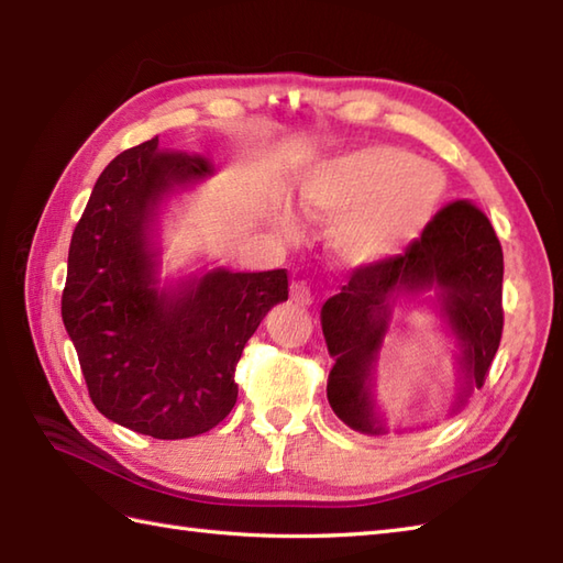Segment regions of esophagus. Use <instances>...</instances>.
I'll use <instances>...</instances> for the list:
<instances>
[{
    "label": "esophagus",
    "instance_id": "1",
    "mask_svg": "<svg viewBox=\"0 0 563 563\" xmlns=\"http://www.w3.org/2000/svg\"><path fill=\"white\" fill-rule=\"evenodd\" d=\"M290 297H292V302L302 305V307L314 305V292H312V288H309V283H305V280H297L290 285Z\"/></svg>",
    "mask_w": 563,
    "mask_h": 563
}]
</instances>
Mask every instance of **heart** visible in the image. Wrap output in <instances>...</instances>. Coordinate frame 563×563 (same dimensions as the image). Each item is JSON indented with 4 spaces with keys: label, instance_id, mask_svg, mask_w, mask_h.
<instances>
[{
    "label": "heart",
    "instance_id": "obj_1",
    "mask_svg": "<svg viewBox=\"0 0 563 563\" xmlns=\"http://www.w3.org/2000/svg\"><path fill=\"white\" fill-rule=\"evenodd\" d=\"M300 208L312 220H333L331 254L349 268L397 256L433 218L445 181L409 152L367 147L309 169Z\"/></svg>",
    "mask_w": 563,
    "mask_h": 563
}]
</instances>
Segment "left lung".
Instances as JSON below:
<instances>
[{"label": "left lung", "mask_w": 563, "mask_h": 563, "mask_svg": "<svg viewBox=\"0 0 563 563\" xmlns=\"http://www.w3.org/2000/svg\"><path fill=\"white\" fill-rule=\"evenodd\" d=\"M438 290L440 312L462 349L464 389H482L504 333V249L486 214L454 200L426 224L404 254L355 268L349 285L321 307L331 357L327 385L333 413L361 433L379 435L373 367L399 295Z\"/></svg>", "instance_id": "obj_1"}]
</instances>
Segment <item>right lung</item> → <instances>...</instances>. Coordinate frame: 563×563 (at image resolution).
<instances>
[{
	"mask_svg": "<svg viewBox=\"0 0 563 563\" xmlns=\"http://www.w3.org/2000/svg\"><path fill=\"white\" fill-rule=\"evenodd\" d=\"M157 145L121 152L93 186L69 242L63 321L93 406L135 433L181 440L234 409L236 363L268 309L288 300V271L214 268L159 290L157 206L212 169Z\"/></svg>",
	"mask_w": 563,
	"mask_h": 563,
	"instance_id": "obj_1",
	"label": "right lung"
}]
</instances>
